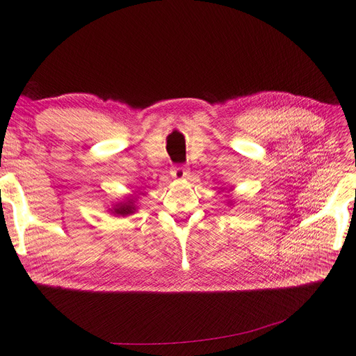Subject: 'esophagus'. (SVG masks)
I'll return each instance as SVG.
<instances>
[{"instance_id": "1", "label": "esophagus", "mask_w": 356, "mask_h": 356, "mask_svg": "<svg viewBox=\"0 0 356 356\" xmlns=\"http://www.w3.org/2000/svg\"><path fill=\"white\" fill-rule=\"evenodd\" d=\"M187 174H188V170H187L186 166L178 165V166H174V168H172V177H174L175 179H178V181L186 178Z\"/></svg>"}]
</instances>
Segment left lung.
<instances>
[{
    "mask_svg": "<svg viewBox=\"0 0 356 356\" xmlns=\"http://www.w3.org/2000/svg\"><path fill=\"white\" fill-rule=\"evenodd\" d=\"M228 203H229V204H232V202H231V200H229V202H228Z\"/></svg>",
    "mask_w": 356,
    "mask_h": 356,
    "instance_id": "obj_1",
    "label": "left lung"
}]
</instances>
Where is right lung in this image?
<instances>
[{
    "label": "right lung",
    "instance_id": "1",
    "mask_svg": "<svg viewBox=\"0 0 356 356\" xmlns=\"http://www.w3.org/2000/svg\"><path fill=\"white\" fill-rule=\"evenodd\" d=\"M137 209H138L137 195L129 194L128 197H125V200L112 204V209H108V212L113 213L115 216H124L125 218V216L136 213Z\"/></svg>",
    "mask_w": 356,
    "mask_h": 356
}]
</instances>
